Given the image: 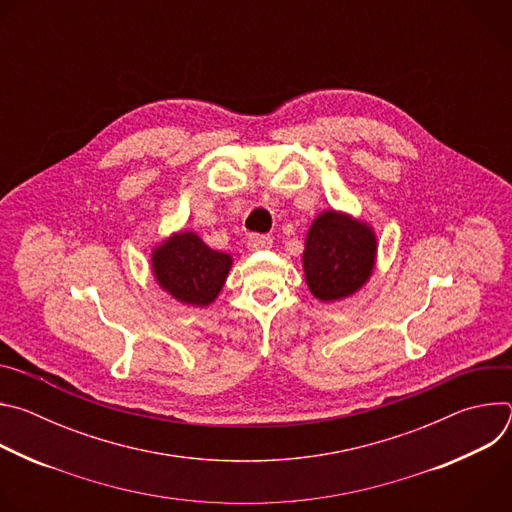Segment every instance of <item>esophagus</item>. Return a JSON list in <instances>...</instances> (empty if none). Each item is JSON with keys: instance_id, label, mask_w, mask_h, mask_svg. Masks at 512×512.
I'll return each instance as SVG.
<instances>
[{"instance_id": "esophagus-1", "label": "esophagus", "mask_w": 512, "mask_h": 512, "mask_svg": "<svg viewBox=\"0 0 512 512\" xmlns=\"http://www.w3.org/2000/svg\"><path fill=\"white\" fill-rule=\"evenodd\" d=\"M247 245L251 251H261V249H269L273 245V239L269 235H251Z\"/></svg>"}]
</instances>
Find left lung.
<instances>
[{"label":"left lung","instance_id":"left-lung-1","mask_svg":"<svg viewBox=\"0 0 512 512\" xmlns=\"http://www.w3.org/2000/svg\"><path fill=\"white\" fill-rule=\"evenodd\" d=\"M377 235L369 223L348 212H320L306 235L304 275L312 296L320 302L350 298L373 275Z\"/></svg>","mask_w":512,"mask_h":512}]
</instances>
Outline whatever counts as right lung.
I'll list each match as a JSON object with an SVG mask.
<instances>
[{
  "mask_svg": "<svg viewBox=\"0 0 512 512\" xmlns=\"http://www.w3.org/2000/svg\"><path fill=\"white\" fill-rule=\"evenodd\" d=\"M233 257L210 249L194 231L172 233L152 251V273L176 302L210 306L229 277Z\"/></svg>",
  "mask_w": 512,
  "mask_h": 512,
  "instance_id": "right-lung-1",
  "label": "right lung"
}]
</instances>
